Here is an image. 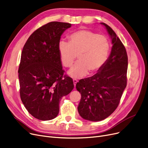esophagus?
I'll return each mask as SVG.
<instances>
[{"instance_id": "1", "label": "esophagus", "mask_w": 148, "mask_h": 148, "mask_svg": "<svg viewBox=\"0 0 148 148\" xmlns=\"http://www.w3.org/2000/svg\"><path fill=\"white\" fill-rule=\"evenodd\" d=\"M73 84H74V86L75 87V86H76V83L78 82V80H77L76 79H73Z\"/></svg>"}]
</instances>
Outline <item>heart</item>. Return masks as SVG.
<instances>
[{"mask_svg": "<svg viewBox=\"0 0 148 148\" xmlns=\"http://www.w3.org/2000/svg\"><path fill=\"white\" fill-rule=\"evenodd\" d=\"M69 40V43L62 41L59 45L62 64L71 67L77 57L79 61L69 70L68 74L73 78H81L88 72L93 75L100 71L110 53V43L107 37L81 29L72 34Z\"/></svg>", "mask_w": 148, "mask_h": 148, "instance_id": "1", "label": "heart"}]
</instances>
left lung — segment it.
Wrapping results in <instances>:
<instances>
[{
	"mask_svg": "<svg viewBox=\"0 0 148 148\" xmlns=\"http://www.w3.org/2000/svg\"><path fill=\"white\" fill-rule=\"evenodd\" d=\"M106 28L112 40L109 57L102 69L89 78L79 80L76 88L81 95L78 110L90 121H101L110 116L118 107L127 84L128 56L121 40L111 28Z\"/></svg>",
	"mask_w": 148,
	"mask_h": 148,
	"instance_id": "obj_1",
	"label": "left lung"
}]
</instances>
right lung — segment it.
Here are the masks:
<instances>
[{"label": "right lung", "instance_id": "add662e5", "mask_svg": "<svg viewBox=\"0 0 148 148\" xmlns=\"http://www.w3.org/2000/svg\"><path fill=\"white\" fill-rule=\"evenodd\" d=\"M70 27L49 22L35 31L23 48L18 70L20 98L27 111L41 121L57 117L62 97L74 88L73 79L64 75L59 52L61 35Z\"/></svg>", "mask_w": 148, "mask_h": 148}]
</instances>
